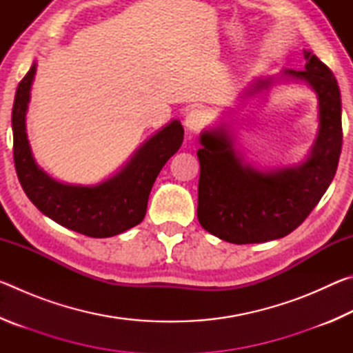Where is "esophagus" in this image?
Instances as JSON below:
<instances>
[{"instance_id":"34e87169","label":"esophagus","mask_w":353,"mask_h":353,"mask_svg":"<svg viewBox=\"0 0 353 353\" xmlns=\"http://www.w3.org/2000/svg\"><path fill=\"white\" fill-rule=\"evenodd\" d=\"M207 124V113L202 109H191L183 119V126L187 134L194 135Z\"/></svg>"}]
</instances>
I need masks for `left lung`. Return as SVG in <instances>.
Returning <instances> with one entry per match:
<instances>
[{
  "instance_id": "1",
  "label": "left lung",
  "mask_w": 353,
  "mask_h": 353,
  "mask_svg": "<svg viewBox=\"0 0 353 353\" xmlns=\"http://www.w3.org/2000/svg\"><path fill=\"white\" fill-rule=\"evenodd\" d=\"M303 57L305 70L256 79L248 90L255 94L276 79H292L307 82L316 92L318 139L302 163L260 171L244 163L224 126L201 134L198 219L227 243H265L291 234L318 205L336 172L343 146L341 93L325 63L312 51H303Z\"/></svg>"
}]
</instances>
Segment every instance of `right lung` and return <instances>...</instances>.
Returning <instances> with one entry per match:
<instances>
[{
	"instance_id": "1",
	"label": "right lung",
	"mask_w": 353,
	"mask_h": 353,
	"mask_svg": "<svg viewBox=\"0 0 353 353\" xmlns=\"http://www.w3.org/2000/svg\"><path fill=\"white\" fill-rule=\"evenodd\" d=\"M32 63L19 83L12 109L14 162L29 201L57 224L92 238H107L140 224L160 170L183 141V128L174 119L137 149L115 176L92 187L57 182L35 163L26 134V112L35 76Z\"/></svg>"
}]
</instances>
